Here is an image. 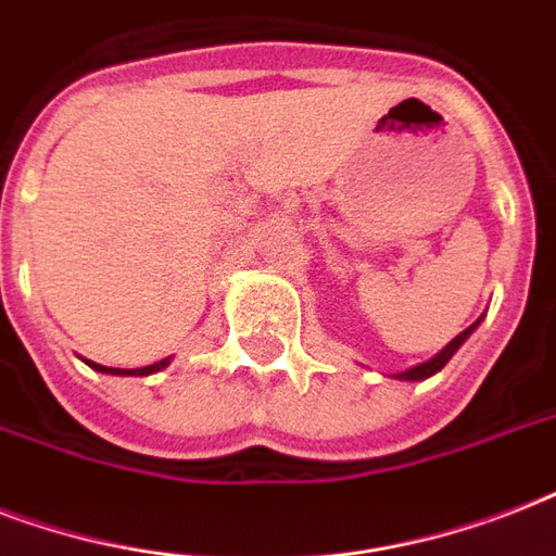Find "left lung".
Returning <instances> with one entry per match:
<instances>
[{
	"instance_id": "1",
	"label": "left lung",
	"mask_w": 556,
	"mask_h": 556,
	"mask_svg": "<svg viewBox=\"0 0 556 556\" xmlns=\"http://www.w3.org/2000/svg\"><path fill=\"white\" fill-rule=\"evenodd\" d=\"M479 323H482V317H479V320H476L473 326H467V329L462 331V334H456V338L450 340L447 346L441 349L439 355H435V357H430V361H424V364L413 366V369H406V371H397V375H392V378H397V380H424V378H430V375H435V371H441V369H444V366H447V361H450V357L456 355V352H458V346H462V343H465V340L470 338V334H473V331H476V326H479Z\"/></svg>"
}]
</instances>
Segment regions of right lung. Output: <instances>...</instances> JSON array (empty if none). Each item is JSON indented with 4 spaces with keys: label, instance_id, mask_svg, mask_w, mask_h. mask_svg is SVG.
Wrapping results in <instances>:
<instances>
[{
    "label": "right lung",
    "instance_id": "obj_1",
    "mask_svg": "<svg viewBox=\"0 0 556 556\" xmlns=\"http://www.w3.org/2000/svg\"><path fill=\"white\" fill-rule=\"evenodd\" d=\"M86 364L91 366V369H98V371H106V375H152V371H161L164 366L169 364V357L167 361H159V364H152V366H143V369H112V366H100V364H91V361H86Z\"/></svg>",
    "mask_w": 556,
    "mask_h": 556
}]
</instances>
